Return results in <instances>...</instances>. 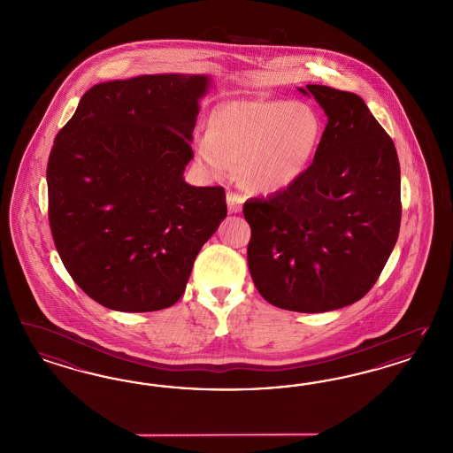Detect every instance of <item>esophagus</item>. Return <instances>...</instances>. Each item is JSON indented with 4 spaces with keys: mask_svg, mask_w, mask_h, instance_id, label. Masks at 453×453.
Masks as SVG:
<instances>
[{
    "mask_svg": "<svg viewBox=\"0 0 453 453\" xmlns=\"http://www.w3.org/2000/svg\"><path fill=\"white\" fill-rule=\"evenodd\" d=\"M226 204L230 213H240L243 208V196L238 193H228L226 195Z\"/></svg>",
    "mask_w": 453,
    "mask_h": 453,
    "instance_id": "obj_1",
    "label": "esophagus"
}]
</instances>
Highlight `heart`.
<instances>
[{"mask_svg": "<svg viewBox=\"0 0 453 453\" xmlns=\"http://www.w3.org/2000/svg\"><path fill=\"white\" fill-rule=\"evenodd\" d=\"M323 123L317 110L290 100H234L219 104L208 132L195 133L193 155L210 178H238L253 193H277L298 183L320 146Z\"/></svg>", "mask_w": 453, "mask_h": 453, "instance_id": "heart-1", "label": "heart"}]
</instances>
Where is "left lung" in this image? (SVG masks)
Instances as JSON below:
<instances>
[{
  "label": "left lung",
  "instance_id": "left-lung-1",
  "mask_svg": "<svg viewBox=\"0 0 453 453\" xmlns=\"http://www.w3.org/2000/svg\"><path fill=\"white\" fill-rule=\"evenodd\" d=\"M298 91L328 123L298 183L243 206L249 268L268 303L321 313L365 296L388 260L402 219L400 163L358 95L323 85Z\"/></svg>",
  "mask_w": 453,
  "mask_h": 453
}]
</instances>
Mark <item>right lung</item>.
<instances>
[{
	"mask_svg": "<svg viewBox=\"0 0 453 453\" xmlns=\"http://www.w3.org/2000/svg\"><path fill=\"white\" fill-rule=\"evenodd\" d=\"M210 88V74L98 83L55 138L46 170L51 234L76 285L103 307H172L226 217L221 187L183 176Z\"/></svg>",
	"mask_w": 453,
	"mask_h": 453,
	"instance_id": "add662e5",
	"label": "right lung"
}]
</instances>
